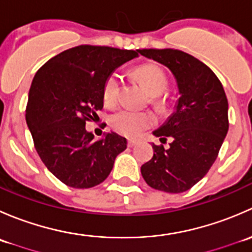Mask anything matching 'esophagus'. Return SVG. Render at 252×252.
<instances>
[{
  "mask_svg": "<svg viewBox=\"0 0 252 252\" xmlns=\"http://www.w3.org/2000/svg\"><path fill=\"white\" fill-rule=\"evenodd\" d=\"M136 144H138V141H136V140H133V139H129V140H128V147H133V146H135Z\"/></svg>",
  "mask_w": 252,
  "mask_h": 252,
  "instance_id": "obj_1",
  "label": "esophagus"
}]
</instances>
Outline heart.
Here are the masks:
<instances>
[{
	"instance_id": "heart-1",
	"label": "heart",
	"mask_w": 252,
	"mask_h": 252,
	"mask_svg": "<svg viewBox=\"0 0 252 252\" xmlns=\"http://www.w3.org/2000/svg\"><path fill=\"white\" fill-rule=\"evenodd\" d=\"M134 74L150 94V101L158 111L167 108V101L162 94L168 88V78L159 65L154 63L141 64L134 69ZM122 77L118 72H113L106 79L103 86V101L106 105L112 106L118 101L121 93ZM110 124L116 133L128 138H136L146 129L156 124V118L150 112H138L124 108L113 114Z\"/></svg>"
}]
</instances>
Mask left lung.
<instances>
[{"label": "left lung", "mask_w": 252, "mask_h": 252, "mask_svg": "<svg viewBox=\"0 0 252 252\" xmlns=\"http://www.w3.org/2000/svg\"><path fill=\"white\" fill-rule=\"evenodd\" d=\"M139 53L166 65L180 97L168 121L154 131L168 149L152 144L154 156L141 166L151 188L178 194L202 179L218 156L229 128L228 100L217 75L201 61L173 48H144Z\"/></svg>", "instance_id": "obj_1"}]
</instances>
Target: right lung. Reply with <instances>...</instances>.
<instances>
[{"label":"right lung","mask_w":252,"mask_h":252,"mask_svg":"<svg viewBox=\"0 0 252 252\" xmlns=\"http://www.w3.org/2000/svg\"><path fill=\"white\" fill-rule=\"evenodd\" d=\"M135 57L138 51L80 45L48 60L32 79L27 124L41 161L68 187L102 183L126 149V139L116 133L95 141L85 124L102 110L108 75Z\"/></svg>","instance_id":"add662e5"}]
</instances>
